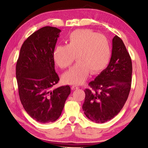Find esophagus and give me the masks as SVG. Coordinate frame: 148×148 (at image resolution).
Here are the masks:
<instances>
[{
	"label": "esophagus",
	"mask_w": 148,
	"mask_h": 148,
	"mask_svg": "<svg viewBox=\"0 0 148 148\" xmlns=\"http://www.w3.org/2000/svg\"><path fill=\"white\" fill-rule=\"evenodd\" d=\"M71 88H72V90H77V89L79 88V87H78V86H76V85H72V87H71Z\"/></svg>",
	"instance_id": "1"
}]
</instances>
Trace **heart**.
Listing matches in <instances>:
<instances>
[{
	"label": "heart",
	"instance_id": "obj_1",
	"mask_svg": "<svg viewBox=\"0 0 148 148\" xmlns=\"http://www.w3.org/2000/svg\"><path fill=\"white\" fill-rule=\"evenodd\" d=\"M67 45L56 46L53 53L55 64L60 67H69L75 59L77 62L63 75L65 83L83 84L90 71L97 74L108 65L111 58V46L103 34L89 29L72 32L67 37Z\"/></svg>",
	"mask_w": 148,
	"mask_h": 148
}]
</instances>
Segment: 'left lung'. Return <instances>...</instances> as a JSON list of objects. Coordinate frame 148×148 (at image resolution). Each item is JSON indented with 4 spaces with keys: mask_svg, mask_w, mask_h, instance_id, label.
<instances>
[{
    "mask_svg": "<svg viewBox=\"0 0 148 148\" xmlns=\"http://www.w3.org/2000/svg\"><path fill=\"white\" fill-rule=\"evenodd\" d=\"M132 64L123 40L112 39V55L108 67L89 83L83 105L84 114L93 122L111 120L120 112L129 95Z\"/></svg>",
    "mask_w": 148,
    "mask_h": 148,
    "instance_id": "obj_1",
    "label": "left lung"
}]
</instances>
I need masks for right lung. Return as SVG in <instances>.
I'll return each instance as SVG.
<instances>
[{"instance_id": "add662e5", "label": "right lung", "mask_w": 148, "mask_h": 148, "mask_svg": "<svg viewBox=\"0 0 148 148\" xmlns=\"http://www.w3.org/2000/svg\"><path fill=\"white\" fill-rule=\"evenodd\" d=\"M61 30L44 27L25 40L16 65L19 96L23 108L41 123L55 121L60 116L71 93L69 86L52 90L58 83L53 58Z\"/></svg>"}]
</instances>
